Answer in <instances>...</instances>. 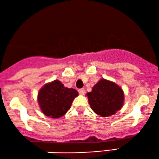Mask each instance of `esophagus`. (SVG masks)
<instances>
[{
    "label": "esophagus",
    "mask_w": 159,
    "mask_h": 159,
    "mask_svg": "<svg viewBox=\"0 0 159 159\" xmlns=\"http://www.w3.org/2000/svg\"><path fill=\"white\" fill-rule=\"evenodd\" d=\"M78 92H79V93L81 94V95H84V94L85 93V90L84 88L79 89V90H78Z\"/></svg>",
    "instance_id": "esophagus-1"
}]
</instances>
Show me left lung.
<instances>
[{"instance_id":"8db88e82","label":"left lung","mask_w":159,"mask_h":159,"mask_svg":"<svg viewBox=\"0 0 159 159\" xmlns=\"http://www.w3.org/2000/svg\"><path fill=\"white\" fill-rule=\"evenodd\" d=\"M90 108L97 116L109 117L121 109L125 93L119 85L102 78L86 94Z\"/></svg>"}]
</instances>
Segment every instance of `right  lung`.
Wrapping results in <instances>:
<instances>
[{
    "instance_id": "add662e5",
    "label": "right lung",
    "mask_w": 159,
    "mask_h": 159,
    "mask_svg": "<svg viewBox=\"0 0 159 159\" xmlns=\"http://www.w3.org/2000/svg\"><path fill=\"white\" fill-rule=\"evenodd\" d=\"M78 96V92L75 89L66 88L59 80H54L40 89L38 102L43 115L59 118L66 114Z\"/></svg>"
}]
</instances>
